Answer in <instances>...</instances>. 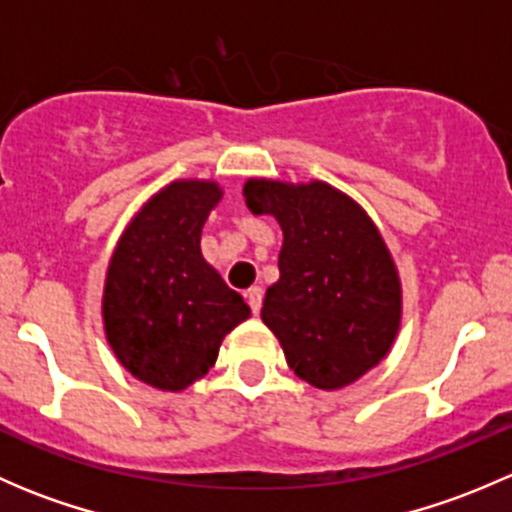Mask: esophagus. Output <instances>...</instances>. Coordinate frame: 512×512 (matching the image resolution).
Returning a JSON list of instances; mask_svg holds the SVG:
<instances>
[{
    "label": "esophagus",
    "instance_id": "1",
    "mask_svg": "<svg viewBox=\"0 0 512 512\" xmlns=\"http://www.w3.org/2000/svg\"><path fill=\"white\" fill-rule=\"evenodd\" d=\"M247 302H250V309L252 314H260L262 309V297H265V289H262L260 285H252L250 289H247Z\"/></svg>",
    "mask_w": 512,
    "mask_h": 512
}]
</instances>
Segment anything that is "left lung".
I'll return each mask as SVG.
<instances>
[{
  "label": "left lung",
  "mask_w": 512,
  "mask_h": 512,
  "mask_svg": "<svg viewBox=\"0 0 512 512\" xmlns=\"http://www.w3.org/2000/svg\"><path fill=\"white\" fill-rule=\"evenodd\" d=\"M245 203L282 227L280 280L262 322L299 379L334 391L374 369L401 324V280L384 237L359 203L322 180L250 178Z\"/></svg>",
  "instance_id": "obj_1"
}]
</instances>
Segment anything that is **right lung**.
<instances>
[{
  "instance_id": "1",
  "label": "right lung",
  "mask_w": 512,
  "mask_h": 512,
  "mask_svg": "<svg viewBox=\"0 0 512 512\" xmlns=\"http://www.w3.org/2000/svg\"><path fill=\"white\" fill-rule=\"evenodd\" d=\"M223 190L175 180L123 230L103 285V329L123 369L183 391L215 364L225 334L250 317L245 299L205 262L200 232Z\"/></svg>"
}]
</instances>
